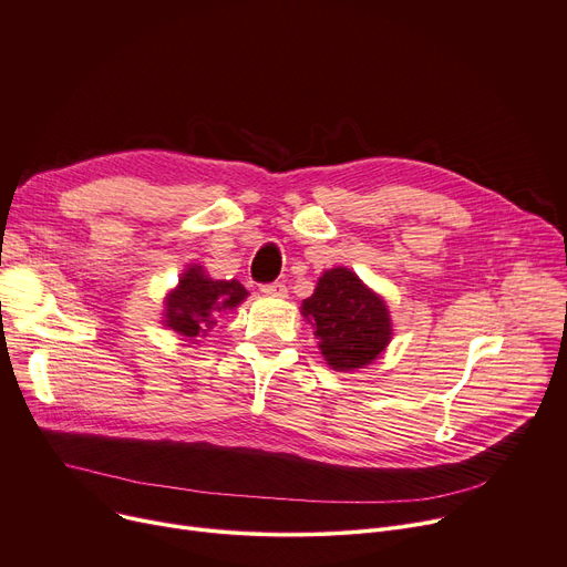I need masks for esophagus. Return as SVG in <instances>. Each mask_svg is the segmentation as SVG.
<instances>
[{
	"label": "esophagus",
	"mask_w": 567,
	"mask_h": 567,
	"mask_svg": "<svg viewBox=\"0 0 567 567\" xmlns=\"http://www.w3.org/2000/svg\"><path fill=\"white\" fill-rule=\"evenodd\" d=\"M260 292L268 295V297H286V295H288V288H286V284H281V281H272V284H262V286H260Z\"/></svg>",
	"instance_id": "1"
}]
</instances>
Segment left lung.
I'll list each match as a JSON object with an SVG mask.
<instances>
[{
  "label": "left lung",
  "mask_w": 567,
  "mask_h": 567,
  "mask_svg": "<svg viewBox=\"0 0 567 567\" xmlns=\"http://www.w3.org/2000/svg\"><path fill=\"white\" fill-rule=\"evenodd\" d=\"M302 316L334 371L363 369L391 339L386 305L346 268L327 270L318 279L316 292L302 302Z\"/></svg>",
  "instance_id": "8db88e82"
}]
</instances>
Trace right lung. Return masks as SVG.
<instances>
[{
    "instance_id": "1",
    "label": "right lung",
    "mask_w": 567,
    "mask_h": 567,
    "mask_svg": "<svg viewBox=\"0 0 567 567\" xmlns=\"http://www.w3.org/2000/svg\"><path fill=\"white\" fill-rule=\"evenodd\" d=\"M247 297V290L240 281H215L204 268L192 265L181 277L178 288L166 297V327L178 331L181 337L194 341L206 337L217 324V318L226 311L238 307Z\"/></svg>"
}]
</instances>
